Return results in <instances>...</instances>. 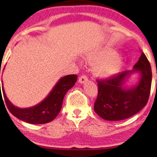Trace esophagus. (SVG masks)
Returning a JSON list of instances; mask_svg holds the SVG:
<instances>
[{"label": "esophagus", "mask_w": 157, "mask_h": 157, "mask_svg": "<svg viewBox=\"0 0 157 157\" xmlns=\"http://www.w3.org/2000/svg\"><path fill=\"white\" fill-rule=\"evenodd\" d=\"M87 80H88L87 76H86V75H82V76H81L80 78H79L78 81H79V83H84Z\"/></svg>", "instance_id": "esophagus-1"}]
</instances>
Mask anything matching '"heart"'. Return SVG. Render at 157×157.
<instances>
[{"label":"heart","mask_w":157,"mask_h":157,"mask_svg":"<svg viewBox=\"0 0 157 157\" xmlns=\"http://www.w3.org/2000/svg\"><path fill=\"white\" fill-rule=\"evenodd\" d=\"M117 56L112 51L101 50L89 53L85 59L90 63H96L93 69L96 76L107 78L117 74L123 67V63Z\"/></svg>","instance_id":"obj_1"}]
</instances>
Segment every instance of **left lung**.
<instances>
[{"label":"left lung","instance_id":"obj_1","mask_svg":"<svg viewBox=\"0 0 157 157\" xmlns=\"http://www.w3.org/2000/svg\"><path fill=\"white\" fill-rule=\"evenodd\" d=\"M106 79H98V95L94 111L107 121L128 119L141 110L148 102L151 91L152 72L150 63L144 53L133 67ZM140 74L138 84L132 88L123 87L131 73Z\"/></svg>","mask_w":157,"mask_h":157}]
</instances>
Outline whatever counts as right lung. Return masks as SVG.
I'll list each match as a JSON object with an SVG mask.
<instances>
[{
  "instance_id": "right-lung-1",
  "label": "right lung",
  "mask_w": 157,
  "mask_h": 157,
  "mask_svg": "<svg viewBox=\"0 0 157 157\" xmlns=\"http://www.w3.org/2000/svg\"><path fill=\"white\" fill-rule=\"evenodd\" d=\"M77 80V75L71 74L63 76L58 81L48 96L33 107L20 109L15 106L8 100L2 84V91L8 110L14 117L21 121L33 124H44L53 121L61 109L64 96L74 86ZM1 99L2 94L1 91Z\"/></svg>"
}]
</instances>
